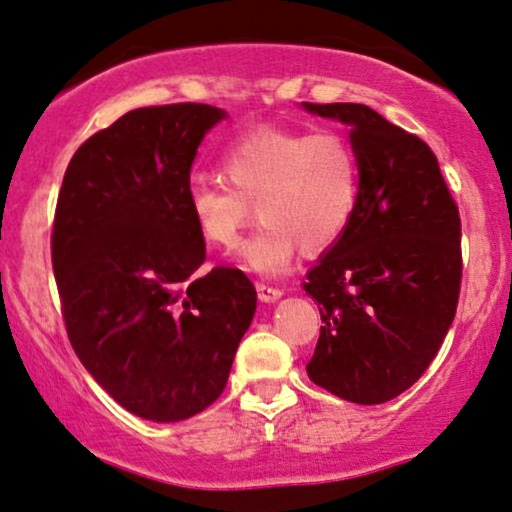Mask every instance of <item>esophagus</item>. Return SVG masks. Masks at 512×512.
Listing matches in <instances>:
<instances>
[{
	"mask_svg": "<svg viewBox=\"0 0 512 512\" xmlns=\"http://www.w3.org/2000/svg\"><path fill=\"white\" fill-rule=\"evenodd\" d=\"M257 295H260V300L264 303H274V300H279L283 291L279 286H269V283H257Z\"/></svg>",
	"mask_w": 512,
	"mask_h": 512,
	"instance_id": "1",
	"label": "esophagus"
}]
</instances>
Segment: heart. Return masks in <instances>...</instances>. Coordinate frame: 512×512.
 <instances>
[{
    "label": "heart",
    "instance_id": "heart-1",
    "mask_svg": "<svg viewBox=\"0 0 512 512\" xmlns=\"http://www.w3.org/2000/svg\"><path fill=\"white\" fill-rule=\"evenodd\" d=\"M221 169L229 186H190V217L209 245L231 250L257 209L262 229L240 248V260L262 274L286 272L298 245L305 252L331 248L346 233L360 197L357 152L338 131L257 128L224 152Z\"/></svg>",
    "mask_w": 512,
    "mask_h": 512
}]
</instances>
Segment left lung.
I'll use <instances>...</instances> for the list:
<instances>
[{"label":"left lung","instance_id":"1","mask_svg":"<svg viewBox=\"0 0 512 512\" xmlns=\"http://www.w3.org/2000/svg\"><path fill=\"white\" fill-rule=\"evenodd\" d=\"M350 126L360 197L346 233L303 288L322 329L307 377L334 396L379 405L427 372L458 310L460 214L424 140L365 104H312Z\"/></svg>","mask_w":512,"mask_h":512}]
</instances>
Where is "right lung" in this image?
<instances>
[{"label":"right lung","instance_id":"add662e5","mask_svg":"<svg viewBox=\"0 0 512 512\" xmlns=\"http://www.w3.org/2000/svg\"><path fill=\"white\" fill-rule=\"evenodd\" d=\"M224 109L143 107L71 157L52 226L61 315L78 360L121 408L181 422L224 391L257 291L205 262L188 209L197 145Z\"/></svg>","mask_w":512,"mask_h":512}]
</instances>
